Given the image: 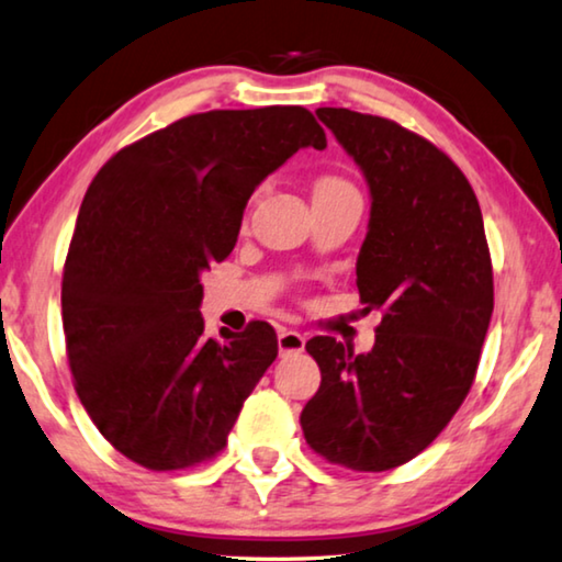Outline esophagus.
<instances>
[{
	"instance_id": "esophagus-1",
	"label": "esophagus",
	"mask_w": 562,
	"mask_h": 562,
	"mask_svg": "<svg viewBox=\"0 0 562 562\" xmlns=\"http://www.w3.org/2000/svg\"><path fill=\"white\" fill-rule=\"evenodd\" d=\"M278 346H280V356L300 353V350L305 348V335L300 330H292V328H280Z\"/></svg>"
}]
</instances>
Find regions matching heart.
I'll return each mask as SVG.
<instances>
[{
    "instance_id": "b5f03b06",
    "label": "heart",
    "mask_w": 562,
    "mask_h": 562,
    "mask_svg": "<svg viewBox=\"0 0 562 562\" xmlns=\"http://www.w3.org/2000/svg\"><path fill=\"white\" fill-rule=\"evenodd\" d=\"M340 191H353V187L340 176H323V179L315 181V199L340 194Z\"/></svg>"
}]
</instances>
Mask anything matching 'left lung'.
Masks as SVG:
<instances>
[{
	"label": "left lung",
	"mask_w": 562,
	"mask_h": 562,
	"mask_svg": "<svg viewBox=\"0 0 562 562\" xmlns=\"http://www.w3.org/2000/svg\"><path fill=\"white\" fill-rule=\"evenodd\" d=\"M315 113L371 189L356 282L381 325L368 353L330 335L305 342L321 389L300 424L330 464L386 472L422 454L472 389L495 307L490 247L467 176L431 140L381 115Z\"/></svg>",
	"instance_id": "1"
}]
</instances>
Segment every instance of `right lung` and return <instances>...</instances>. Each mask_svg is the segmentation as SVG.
Returning a JSON list of instances; mask_svg holds the SVG:
<instances>
[{
    "mask_svg": "<svg viewBox=\"0 0 562 562\" xmlns=\"http://www.w3.org/2000/svg\"><path fill=\"white\" fill-rule=\"evenodd\" d=\"M305 146L328 140L303 105L196 113L121 148L88 187L63 272L67 363L131 462L214 459L278 358L262 321L206 338L199 274L237 245L257 183Z\"/></svg>",
    "mask_w": 562,
    "mask_h": 562,
    "instance_id": "right-lung-1",
    "label": "right lung"
}]
</instances>
